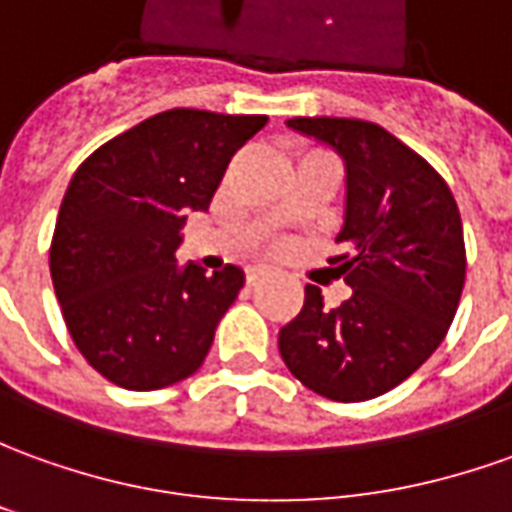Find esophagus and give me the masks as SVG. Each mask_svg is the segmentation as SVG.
Masks as SVG:
<instances>
[{
  "instance_id": "obj_1",
  "label": "esophagus",
  "mask_w": 512,
  "mask_h": 512,
  "mask_svg": "<svg viewBox=\"0 0 512 512\" xmlns=\"http://www.w3.org/2000/svg\"><path fill=\"white\" fill-rule=\"evenodd\" d=\"M270 276V270H264V267H250L248 270V284L253 287V284H259V281H264V278Z\"/></svg>"
}]
</instances>
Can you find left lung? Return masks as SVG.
<instances>
[{
  "instance_id": "obj_1",
  "label": "left lung",
  "mask_w": 512,
  "mask_h": 512,
  "mask_svg": "<svg viewBox=\"0 0 512 512\" xmlns=\"http://www.w3.org/2000/svg\"><path fill=\"white\" fill-rule=\"evenodd\" d=\"M287 128L343 158V253L329 262L351 298L326 309L309 284L278 351L317 396L368 401L412 376L449 331L465 281L460 211L438 172L373 122L295 116Z\"/></svg>"
}]
</instances>
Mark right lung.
Returning <instances> with one entry per match:
<instances>
[{
    "label": "right lung",
    "instance_id": "right-lung-1",
    "mask_svg": "<svg viewBox=\"0 0 512 512\" xmlns=\"http://www.w3.org/2000/svg\"><path fill=\"white\" fill-rule=\"evenodd\" d=\"M267 116L175 108L102 144L74 172L49 248L74 345L108 382L158 390L192 376L245 273L178 264L183 222L209 209L231 155Z\"/></svg>",
    "mask_w": 512,
    "mask_h": 512
}]
</instances>
